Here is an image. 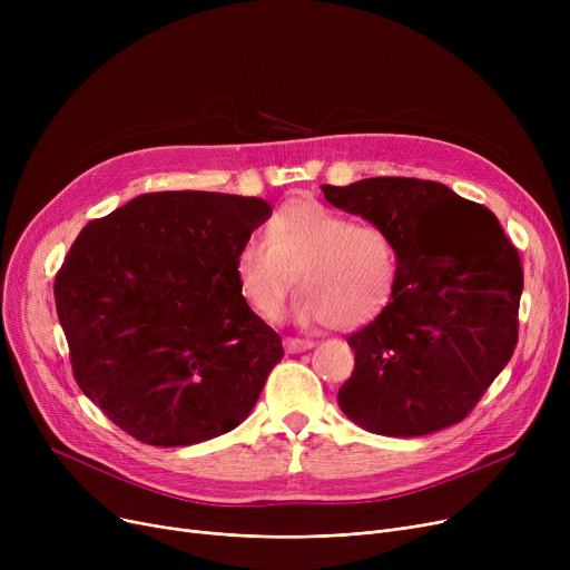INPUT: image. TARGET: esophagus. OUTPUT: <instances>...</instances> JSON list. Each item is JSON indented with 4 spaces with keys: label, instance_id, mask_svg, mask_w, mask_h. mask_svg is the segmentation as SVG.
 Wrapping results in <instances>:
<instances>
[{
    "label": "esophagus",
    "instance_id": "1",
    "mask_svg": "<svg viewBox=\"0 0 570 570\" xmlns=\"http://www.w3.org/2000/svg\"><path fill=\"white\" fill-rule=\"evenodd\" d=\"M284 346L288 353H301V351H309L314 346L312 340H297V337H286Z\"/></svg>",
    "mask_w": 570,
    "mask_h": 570
}]
</instances>
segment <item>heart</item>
Wrapping results in <instances>:
<instances>
[{"mask_svg": "<svg viewBox=\"0 0 570 570\" xmlns=\"http://www.w3.org/2000/svg\"><path fill=\"white\" fill-rule=\"evenodd\" d=\"M237 291L261 318H275L297 275L295 316L342 331L374 321L391 305L400 254L391 230L314 198L282 203L265 237L249 235L233 263Z\"/></svg>", "mask_w": 570, "mask_h": 570, "instance_id": "heart-1", "label": "heart"}]
</instances>
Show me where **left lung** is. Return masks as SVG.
Segmentation results:
<instances>
[{"label":"left lung","mask_w":570,"mask_h":570,"mask_svg":"<svg viewBox=\"0 0 570 570\" xmlns=\"http://www.w3.org/2000/svg\"><path fill=\"white\" fill-rule=\"evenodd\" d=\"M323 196L391 230L400 279L387 305L348 335L355 367L337 402L383 436L451 428L481 402L518 346L520 254L488 207L441 183L370 177Z\"/></svg>","instance_id":"obj_1"}]
</instances>
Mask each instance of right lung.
I'll list each match as a JSON object with an SVG mask.
<instances>
[{
  "label": "right lung",
  "mask_w": 570,
  "mask_h": 570,
  "mask_svg": "<svg viewBox=\"0 0 570 570\" xmlns=\"http://www.w3.org/2000/svg\"><path fill=\"white\" fill-rule=\"evenodd\" d=\"M269 213L254 196L157 191L80 230L55 305L76 383L119 430L173 448L249 415L284 348L233 263Z\"/></svg>",
  "instance_id": "1"
}]
</instances>
